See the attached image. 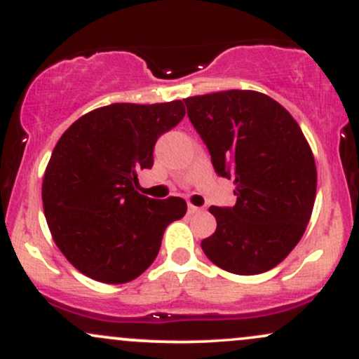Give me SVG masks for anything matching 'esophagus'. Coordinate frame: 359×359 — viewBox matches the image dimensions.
<instances>
[{"instance_id":"esophagus-1","label":"esophagus","mask_w":359,"mask_h":359,"mask_svg":"<svg viewBox=\"0 0 359 359\" xmlns=\"http://www.w3.org/2000/svg\"><path fill=\"white\" fill-rule=\"evenodd\" d=\"M201 211H203V208H197V205H194L191 203L187 204V212L189 214H196V212H201Z\"/></svg>"}]
</instances>
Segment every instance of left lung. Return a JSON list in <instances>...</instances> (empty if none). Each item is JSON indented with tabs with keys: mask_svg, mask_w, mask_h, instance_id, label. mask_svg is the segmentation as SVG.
I'll list each match as a JSON object with an SVG mask.
<instances>
[{
	"mask_svg": "<svg viewBox=\"0 0 359 359\" xmlns=\"http://www.w3.org/2000/svg\"><path fill=\"white\" fill-rule=\"evenodd\" d=\"M184 102L216 174L236 184L233 208H209L217 228L201 243L205 257L236 275L271 270L300 241L314 208L316 162L302 130L283 106L255 90Z\"/></svg>",
	"mask_w": 359,
	"mask_h": 359,
	"instance_id": "left-lung-1",
	"label": "left lung"
}]
</instances>
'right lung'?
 I'll return each instance as SVG.
<instances>
[{"instance_id": "obj_1", "label": "right lung", "mask_w": 359, "mask_h": 359, "mask_svg": "<svg viewBox=\"0 0 359 359\" xmlns=\"http://www.w3.org/2000/svg\"><path fill=\"white\" fill-rule=\"evenodd\" d=\"M182 101L116 104L77 119L53 148L43 175V212L53 241L86 277L126 283L154 263L170 222L184 217L180 197L135 191L154 165L156 140L179 125Z\"/></svg>"}]
</instances>
